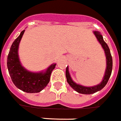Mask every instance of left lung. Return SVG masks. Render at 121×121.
I'll return each mask as SVG.
<instances>
[{
  "instance_id": "8db88e82",
  "label": "left lung",
  "mask_w": 121,
  "mask_h": 121,
  "mask_svg": "<svg viewBox=\"0 0 121 121\" xmlns=\"http://www.w3.org/2000/svg\"><path fill=\"white\" fill-rule=\"evenodd\" d=\"M93 34L95 35V37H96L98 41L101 45L102 47L103 48L105 55H106V69L105 74H104V76L101 82L98 85L91 87L84 86H82L80 84H76V82H74L73 80V79L71 78V76L70 75V73H69V71L68 66L66 68L65 75L66 78H67V81L68 82V84L70 85V86L74 90L77 91L79 93L85 94V95H90V94L95 93L97 91H99L102 89H103L109 80V77H110L111 74H112V67H113V61H112L111 52H110L109 48L106 44V43L104 41L102 35L100 34V32H97V31H94Z\"/></svg>"
}]
</instances>
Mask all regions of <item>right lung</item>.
<instances>
[{"instance_id": "1", "label": "right lung", "mask_w": 121, "mask_h": 121, "mask_svg": "<svg viewBox=\"0 0 121 121\" xmlns=\"http://www.w3.org/2000/svg\"><path fill=\"white\" fill-rule=\"evenodd\" d=\"M25 30H22L12 43L7 60V66L11 78L18 89L29 93L41 91L49 83L50 74L54 69L56 63L50 65L45 71L34 73L28 71L20 61L18 50L21 38Z\"/></svg>"}]
</instances>
